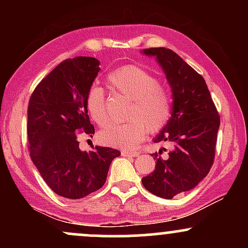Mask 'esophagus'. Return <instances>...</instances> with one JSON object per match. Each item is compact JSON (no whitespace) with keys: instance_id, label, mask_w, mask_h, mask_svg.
<instances>
[{"instance_id":"obj_1","label":"esophagus","mask_w":248,"mask_h":248,"mask_svg":"<svg viewBox=\"0 0 248 248\" xmlns=\"http://www.w3.org/2000/svg\"><path fill=\"white\" fill-rule=\"evenodd\" d=\"M122 156H128V157H136L139 156L138 152H133V150H122Z\"/></svg>"}]
</instances>
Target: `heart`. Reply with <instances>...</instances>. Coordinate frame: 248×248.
Instances as JSON below:
<instances>
[{
    "label": "heart",
    "mask_w": 248,
    "mask_h": 248,
    "mask_svg": "<svg viewBox=\"0 0 248 248\" xmlns=\"http://www.w3.org/2000/svg\"><path fill=\"white\" fill-rule=\"evenodd\" d=\"M108 86L132 99L127 116L129 121L108 122L99 138L105 144L133 148L146 138L147 129L157 132L167 124L171 114V101L160 82L147 70L138 65H127L108 73ZM86 108L92 120L102 124L107 119L104 90L92 85L86 93Z\"/></svg>",
    "instance_id": "heart-1"
}]
</instances>
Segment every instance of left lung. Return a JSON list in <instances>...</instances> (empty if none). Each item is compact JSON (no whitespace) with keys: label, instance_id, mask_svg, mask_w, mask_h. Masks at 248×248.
<instances>
[{"label":"left lung","instance_id":"obj_1","mask_svg":"<svg viewBox=\"0 0 248 248\" xmlns=\"http://www.w3.org/2000/svg\"><path fill=\"white\" fill-rule=\"evenodd\" d=\"M142 53L155 57L172 93L171 116L154 142L173 146L167 155L162 156V149L153 154L155 170L142 178V184L153 195L171 199L193 189L209 173L220 118L203 77L177 53L166 47H150Z\"/></svg>","mask_w":248,"mask_h":248}]
</instances>
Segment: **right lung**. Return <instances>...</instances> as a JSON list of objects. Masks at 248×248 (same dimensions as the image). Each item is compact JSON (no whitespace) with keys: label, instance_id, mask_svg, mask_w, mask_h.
Returning <instances> with one entry per match:
<instances>
[{"label":"right lung","instance_id":"obj_1","mask_svg":"<svg viewBox=\"0 0 248 248\" xmlns=\"http://www.w3.org/2000/svg\"><path fill=\"white\" fill-rule=\"evenodd\" d=\"M98 59L76 57L55 67L37 85L28 106L30 157L45 183L69 199L86 197L106 182L120 152L108 147L79 148V133L93 138L86 93L100 71Z\"/></svg>","mask_w":248,"mask_h":248}]
</instances>
